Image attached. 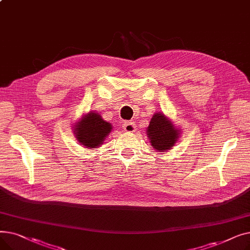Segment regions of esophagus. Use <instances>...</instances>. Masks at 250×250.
Wrapping results in <instances>:
<instances>
[{
    "label": "esophagus",
    "instance_id": "obj_1",
    "mask_svg": "<svg viewBox=\"0 0 250 250\" xmlns=\"http://www.w3.org/2000/svg\"><path fill=\"white\" fill-rule=\"evenodd\" d=\"M123 127L125 128V132L133 133L136 130V124L134 122H125L123 125Z\"/></svg>",
    "mask_w": 250,
    "mask_h": 250
}]
</instances>
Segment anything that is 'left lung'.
Listing matches in <instances>:
<instances>
[{
	"label": "left lung",
	"mask_w": 250,
	"mask_h": 250,
	"mask_svg": "<svg viewBox=\"0 0 250 250\" xmlns=\"http://www.w3.org/2000/svg\"><path fill=\"white\" fill-rule=\"evenodd\" d=\"M151 145L160 152L169 150L175 144L179 130L162 113H155L147 130Z\"/></svg>",
	"instance_id": "8db88e82"
}]
</instances>
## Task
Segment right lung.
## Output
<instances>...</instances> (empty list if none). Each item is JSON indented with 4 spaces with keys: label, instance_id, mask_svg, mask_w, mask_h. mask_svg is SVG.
Masks as SVG:
<instances>
[{
    "label": "right lung",
    "instance_id": "1",
    "mask_svg": "<svg viewBox=\"0 0 250 250\" xmlns=\"http://www.w3.org/2000/svg\"><path fill=\"white\" fill-rule=\"evenodd\" d=\"M78 141L88 148L99 147L111 130V125L103 121L100 114L88 113L75 127Z\"/></svg>",
    "mask_w": 250,
    "mask_h": 250
}]
</instances>
